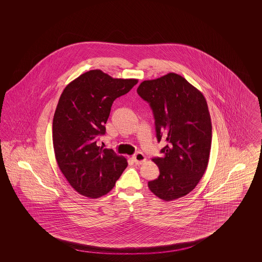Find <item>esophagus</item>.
Instances as JSON below:
<instances>
[{"instance_id":"1","label":"esophagus","mask_w":262,"mask_h":262,"mask_svg":"<svg viewBox=\"0 0 262 262\" xmlns=\"http://www.w3.org/2000/svg\"><path fill=\"white\" fill-rule=\"evenodd\" d=\"M133 160L137 164H141V163L145 162V156L143 153L141 152H137L134 156H133Z\"/></svg>"}]
</instances>
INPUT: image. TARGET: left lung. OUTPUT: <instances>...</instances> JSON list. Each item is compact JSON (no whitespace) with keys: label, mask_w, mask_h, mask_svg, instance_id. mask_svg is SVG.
Instances as JSON below:
<instances>
[{"label":"left lung","mask_w":262,"mask_h":262,"mask_svg":"<svg viewBox=\"0 0 262 262\" xmlns=\"http://www.w3.org/2000/svg\"><path fill=\"white\" fill-rule=\"evenodd\" d=\"M138 95L149 103L162 156L160 171L148 182L150 190L165 201L187 195L204 174L211 149L212 125L207 102L199 89L174 73L142 81Z\"/></svg>","instance_id":"8db88e82"}]
</instances>
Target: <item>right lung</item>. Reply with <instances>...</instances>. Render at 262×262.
I'll return each mask as SVG.
<instances>
[{
  "label": "right lung",
  "mask_w": 262,
  "mask_h": 262,
  "mask_svg": "<svg viewBox=\"0 0 262 262\" xmlns=\"http://www.w3.org/2000/svg\"><path fill=\"white\" fill-rule=\"evenodd\" d=\"M137 81L92 70L70 82L59 99L52 129L56 160L70 185L89 199L107 194L127 166L125 157L96 142L106 133L113 102Z\"/></svg>",
  "instance_id": "obj_1"
}]
</instances>
